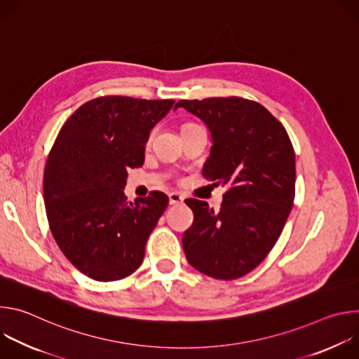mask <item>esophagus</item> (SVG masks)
<instances>
[{"mask_svg":"<svg viewBox=\"0 0 359 359\" xmlns=\"http://www.w3.org/2000/svg\"><path fill=\"white\" fill-rule=\"evenodd\" d=\"M169 203L170 204H180V203H183V196L173 191V193L169 194Z\"/></svg>","mask_w":359,"mask_h":359,"instance_id":"1","label":"esophagus"}]
</instances>
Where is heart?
<instances>
[{"label": "heart", "instance_id": "heart-1", "mask_svg": "<svg viewBox=\"0 0 359 359\" xmlns=\"http://www.w3.org/2000/svg\"><path fill=\"white\" fill-rule=\"evenodd\" d=\"M155 132H156V130H155V129H153V130H151V132H150V136H149V137H150V139H151V137H153V135H155Z\"/></svg>", "mask_w": 359, "mask_h": 359}]
</instances>
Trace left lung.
<instances>
[{"mask_svg":"<svg viewBox=\"0 0 359 359\" xmlns=\"http://www.w3.org/2000/svg\"><path fill=\"white\" fill-rule=\"evenodd\" d=\"M201 119L213 146L203 176L227 186L219 212L187 198L194 220L182 244L197 271L236 280L257 267L277 243L295 196V155L284 126L254 100L229 96L179 100Z\"/></svg>","mask_w":359,"mask_h":359,"instance_id":"left-lung-1","label":"left lung"}]
</instances>
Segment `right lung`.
<instances>
[{"mask_svg": "<svg viewBox=\"0 0 359 359\" xmlns=\"http://www.w3.org/2000/svg\"><path fill=\"white\" fill-rule=\"evenodd\" d=\"M173 99L129 96L92 99L61 128L43 173L48 223L65 257L96 281H116L136 271L144 245L169 197L151 191L128 201V168L144 162L150 130Z\"/></svg>", "mask_w": 359, "mask_h": 359, "instance_id": "obj_1", "label": "right lung"}]
</instances>
